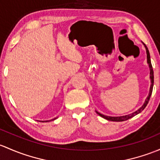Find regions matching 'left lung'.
<instances>
[{"instance_id":"8db88e82","label":"left lung","mask_w":160,"mask_h":160,"mask_svg":"<svg viewBox=\"0 0 160 160\" xmlns=\"http://www.w3.org/2000/svg\"><path fill=\"white\" fill-rule=\"evenodd\" d=\"M144 44V47H145L146 48V50H147V63L148 64H149V70H150V72H149V78H150V80H151V85H150V88H149V96L147 97V100H145V102L143 103V105L142 106V107H140V108L139 109V110L136 111V112H132V113L131 114H129V115H125V116H122V117H108V116H105L103 115V114H101L99 112H97V111H96L97 112V114H99V115L100 116V117H102V118L106 119V120H110V121H116V122H121V121H125V120H129V119L132 118V117H133L134 116L137 115V114H139V112H142V110L145 109V107H147L148 102H149V99H150V97L151 95H152V88H153V83H154V76H153V70H152V63H151V60H150V55H149V50H148L147 47L146 46L145 43H143Z\"/></svg>"}]
</instances>
